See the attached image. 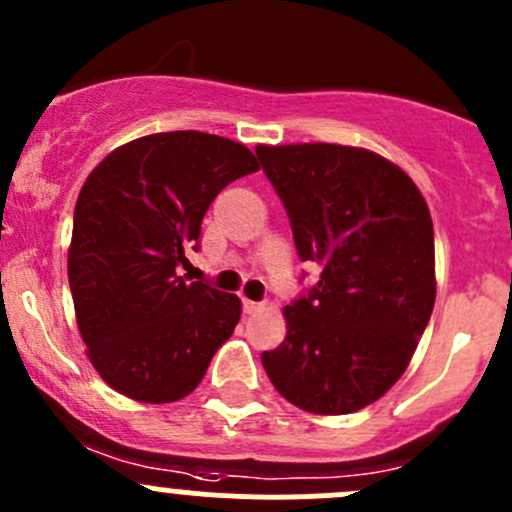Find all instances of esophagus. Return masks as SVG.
<instances>
[{"label":"esophagus","mask_w":512,"mask_h":512,"mask_svg":"<svg viewBox=\"0 0 512 512\" xmlns=\"http://www.w3.org/2000/svg\"><path fill=\"white\" fill-rule=\"evenodd\" d=\"M242 309H245V314H255V312H260V309H265V304L252 302V299L242 297Z\"/></svg>","instance_id":"34e87169"}]
</instances>
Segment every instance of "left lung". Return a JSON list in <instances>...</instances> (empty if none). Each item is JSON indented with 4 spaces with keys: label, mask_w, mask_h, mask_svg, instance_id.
I'll return each instance as SVG.
<instances>
[{
    "label": "left lung",
    "mask_w": 512,
    "mask_h": 512,
    "mask_svg": "<svg viewBox=\"0 0 512 512\" xmlns=\"http://www.w3.org/2000/svg\"><path fill=\"white\" fill-rule=\"evenodd\" d=\"M317 287L285 307L287 337L262 366L299 409L374 404L409 366L436 302L428 205L396 163L337 143L257 146Z\"/></svg>",
    "instance_id": "1"
}]
</instances>
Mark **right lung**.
I'll list each match as a JSON object with an SVG mask.
<instances>
[{
    "label": "right lung",
    "mask_w": 512,
    "mask_h": 512,
    "mask_svg": "<svg viewBox=\"0 0 512 512\" xmlns=\"http://www.w3.org/2000/svg\"><path fill=\"white\" fill-rule=\"evenodd\" d=\"M260 170L242 143L200 131L136 138L91 170L74 210L69 285L86 356L141 404H170L203 381L240 322L237 294L180 277L210 203Z\"/></svg>",
    "instance_id": "right-lung-1"
}]
</instances>
